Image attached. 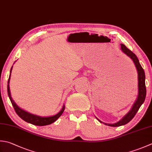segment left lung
<instances>
[{
    "instance_id": "left-lung-1",
    "label": "left lung",
    "mask_w": 152,
    "mask_h": 152,
    "mask_svg": "<svg viewBox=\"0 0 152 152\" xmlns=\"http://www.w3.org/2000/svg\"><path fill=\"white\" fill-rule=\"evenodd\" d=\"M121 50H123V52L125 53V54L129 56V57L133 61L134 63L136 69L138 71V96L137 98V100L136 101V102L134 104L132 109L130 110L129 113L124 116V117L122 118L121 121H119L117 123L115 124H106V125H108L109 126H120L122 125H124V124H127L128 123L131 121L132 118L134 117L136 113L138 112L140 106L142 105V103H144L145 96H146V88H145V73L144 70L142 68V66L140 64L138 59L137 56L132 53L131 50L129 49L127 47L123 44H121ZM97 120L99 121L100 123H102V121L99 120L97 118Z\"/></svg>"
}]
</instances>
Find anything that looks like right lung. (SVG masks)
<instances>
[{"label": "right lung", "mask_w": 152, "mask_h": 152, "mask_svg": "<svg viewBox=\"0 0 152 152\" xmlns=\"http://www.w3.org/2000/svg\"><path fill=\"white\" fill-rule=\"evenodd\" d=\"M12 69V66L11 69H10V76H9V78L8 80V86H7V91H8V97L10 98V100L12 103V105L13 107L16 111V114L19 116V117L23 119V121H25L27 123H31L32 124H34V125L36 126H45V125H48V124H51L53 123H54L55 121H56L58 118L61 117V115L62 114V113L64 111V108L65 106L64 105L63 107H62L61 111L58 113V114H56L54 116H51V117H39V116L37 115H34L29 113L26 112L25 111H23V109H20L16 103H14V100L12 99V98L11 97L10 95V88H9V83H10V76H11V71Z\"/></svg>", "instance_id": "obj_1"}]
</instances>
